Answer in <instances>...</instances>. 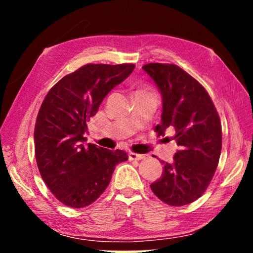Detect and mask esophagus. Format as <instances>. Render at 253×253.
Returning <instances> with one entry per match:
<instances>
[{"instance_id":"esophagus-1","label":"esophagus","mask_w":253,"mask_h":253,"mask_svg":"<svg viewBox=\"0 0 253 253\" xmlns=\"http://www.w3.org/2000/svg\"><path fill=\"white\" fill-rule=\"evenodd\" d=\"M128 158H129V161H139V160H143L144 156L140 155V154L129 153L128 154Z\"/></svg>"}]
</instances>
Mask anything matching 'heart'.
<instances>
[{"label":"heart","instance_id":"obj_1","mask_svg":"<svg viewBox=\"0 0 253 253\" xmlns=\"http://www.w3.org/2000/svg\"><path fill=\"white\" fill-rule=\"evenodd\" d=\"M142 91H145V90H137L136 92H142Z\"/></svg>","mask_w":253,"mask_h":253}]
</instances>
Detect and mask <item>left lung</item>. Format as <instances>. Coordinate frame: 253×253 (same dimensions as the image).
<instances>
[{
	"label": "left lung",
	"instance_id": "1",
	"mask_svg": "<svg viewBox=\"0 0 253 253\" xmlns=\"http://www.w3.org/2000/svg\"><path fill=\"white\" fill-rule=\"evenodd\" d=\"M143 69L155 81L163 98L158 136L174 128L178 151L164 165L162 177L151 184L158 199L172 207L198 200L219 164L222 127L211 97L198 80L176 65L147 63Z\"/></svg>",
	"mask_w": 253,
	"mask_h": 253
}]
</instances>
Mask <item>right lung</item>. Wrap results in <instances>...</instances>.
Instances as JSON below:
<instances>
[{
	"instance_id": "obj_1",
	"label": "right lung",
	"mask_w": 253,
	"mask_h": 253,
	"mask_svg": "<svg viewBox=\"0 0 253 253\" xmlns=\"http://www.w3.org/2000/svg\"><path fill=\"white\" fill-rule=\"evenodd\" d=\"M134 68L132 63H88L59 80L42 102L34 127L38 169L51 193L67 207L80 209L95 202L116 165L128 160L121 149L83 143L87 123L107 93Z\"/></svg>"
}]
</instances>
